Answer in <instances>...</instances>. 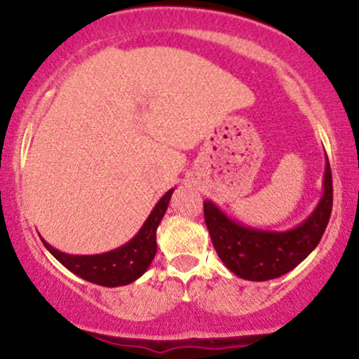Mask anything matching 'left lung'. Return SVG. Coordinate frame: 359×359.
<instances>
[{
  "label": "left lung",
  "instance_id": "8db88e82",
  "mask_svg": "<svg viewBox=\"0 0 359 359\" xmlns=\"http://www.w3.org/2000/svg\"><path fill=\"white\" fill-rule=\"evenodd\" d=\"M332 209V177L325 156L323 196L302 222L283 231L259 229L233 219L212 201H204V217L217 257L240 278L265 282L302 263L325 231Z\"/></svg>",
  "mask_w": 359,
  "mask_h": 359
}]
</instances>
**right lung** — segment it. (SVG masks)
<instances>
[{
  "label": "right lung",
  "instance_id": "1",
  "mask_svg": "<svg viewBox=\"0 0 359 359\" xmlns=\"http://www.w3.org/2000/svg\"><path fill=\"white\" fill-rule=\"evenodd\" d=\"M175 189L163 194L151 209L138 233L130 241L100 255H69L53 248L40 236L43 246L62 265L77 277L102 287H123L133 283L148 270L156 255V228L165 216Z\"/></svg>",
  "mask_w": 359,
  "mask_h": 359
}]
</instances>
